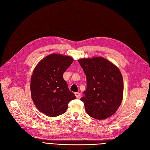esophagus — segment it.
Instances as JSON below:
<instances>
[{
    "label": "esophagus",
    "mask_w": 150,
    "mask_h": 150,
    "mask_svg": "<svg viewBox=\"0 0 150 150\" xmlns=\"http://www.w3.org/2000/svg\"><path fill=\"white\" fill-rule=\"evenodd\" d=\"M75 96H76V98H79V97H80V93H78V92H76L75 93Z\"/></svg>",
    "instance_id": "34e87169"
}]
</instances>
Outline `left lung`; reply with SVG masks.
I'll return each mask as SVG.
<instances>
[{"mask_svg": "<svg viewBox=\"0 0 150 150\" xmlns=\"http://www.w3.org/2000/svg\"><path fill=\"white\" fill-rule=\"evenodd\" d=\"M78 62L86 76V90L81 101L87 114L98 120L114 115L123 98V78L119 68L100 57Z\"/></svg>", "mask_w": 150, "mask_h": 150, "instance_id": "left-lung-1", "label": "left lung"}]
</instances>
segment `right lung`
Here are the masks:
<instances>
[{"label": "right lung", "instance_id": "1", "mask_svg": "<svg viewBox=\"0 0 150 150\" xmlns=\"http://www.w3.org/2000/svg\"><path fill=\"white\" fill-rule=\"evenodd\" d=\"M73 62L71 57L52 54L36 65L31 78L30 90L35 106L43 114L57 117L67 110L76 96L63 78L64 72Z\"/></svg>", "mask_w": 150, "mask_h": 150}]
</instances>
